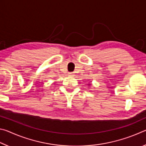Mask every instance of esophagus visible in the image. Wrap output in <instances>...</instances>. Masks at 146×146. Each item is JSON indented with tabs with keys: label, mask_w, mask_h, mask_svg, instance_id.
<instances>
[{
	"label": "esophagus",
	"mask_w": 146,
	"mask_h": 146,
	"mask_svg": "<svg viewBox=\"0 0 146 146\" xmlns=\"http://www.w3.org/2000/svg\"><path fill=\"white\" fill-rule=\"evenodd\" d=\"M68 75L70 76H74V73H69Z\"/></svg>",
	"instance_id": "34e87169"
}]
</instances>
